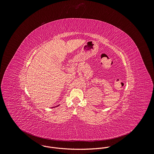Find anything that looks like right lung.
Returning a JSON list of instances; mask_svg holds the SVG:
<instances>
[{"label":"right lung","mask_w":154,"mask_h":154,"mask_svg":"<svg viewBox=\"0 0 154 154\" xmlns=\"http://www.w3.org/2000/svg\"><path fill=\"white\" fill-rule=\"evenodd\" d=\"M55 107H53V108H55Z\"/></svg>","instance_id":"obj_1"}]
</instances>
